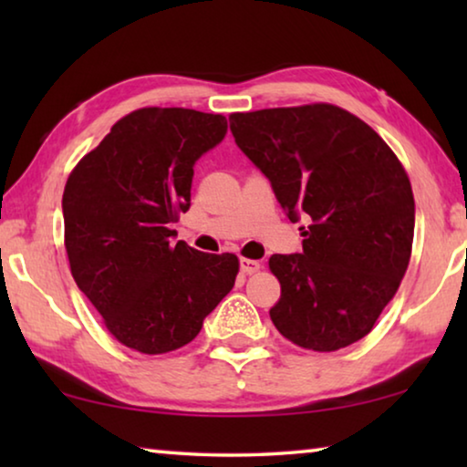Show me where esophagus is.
I'll list each match as a JSON object with an SVG mask.
<instances>
[{
    "label": "esophagus",
    "mask_w": 467,
    "mask_h": 467,
    "mask_svg": "<svg viewBox=\"0 0 467 467\" xmlns=\"http://www.w3.org/2000/svg\"><path fill=\"white\" fill-rule=\"evenodd\" d=\"M259 270H262V262H255V259H247V257L241 259V272L243 274L251 275V274H255Z\"/></svg>",
    "instance_id": "34e87169"
}]
</instances>
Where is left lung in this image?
<instances>
[{"instance_id":"obj_1","label":"left lung","mask_w":467,"mask_h":467,"mask_svg":"<svg viewBox=\"0 0 467 467\" xmlns=\"http://www.w3.org/2000/svg\"><path fill=\"white\" fill-rule=\"evenodd\" d=\"M236 146L272 181L290 220L311 218L303 253L272 255L270 309L292 344L334 352L365 337L395 296L414 241V193L383 138L329 102L233 113Z\"/></svg>"}]
</instances>
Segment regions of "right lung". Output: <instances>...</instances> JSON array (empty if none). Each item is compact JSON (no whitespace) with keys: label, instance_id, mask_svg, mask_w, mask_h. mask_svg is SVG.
<instances>
[{"label":"right lung","instance_id":"right-lung-1","mask_svg":"<svg viewBox=\"0 0 467 467\" xmlns=\"http://www.w3.org/2000/svg\"><path fill=\"white\" fill-rule=\"evenodd\" d=\"M226 128L223 115L144 107L121 117L69 172V270L110 336L131 350L189 344L234 286V253L212 255L171 239V224L192 203L193 164Z\"/></svg>","mask_w":467,"mask_h":467}]
</instances>
